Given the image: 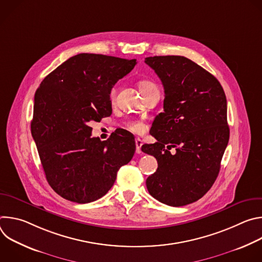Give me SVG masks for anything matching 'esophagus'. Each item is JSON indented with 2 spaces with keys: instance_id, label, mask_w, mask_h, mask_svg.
Instances as JSON below:
<instances>
[{
  "instance_id": "obj_1",
  "label": "esophagus",
  "mask_w": 262,
  "mask_h": 262,
  "mask_svg": "<svg viewBox=\"0 0 262 262\" xmlns=\"http://www.w3.org/2000/svg\"><path fill=\"white\" fill-rule=\"evenodd\" d=\"M142 145H143L142 140H141L140 138H137V139H136V152H137L138 155H140V154L142 152V150H141Z\"/></svg>"
}]
</instances>
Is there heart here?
Masks as SVG:
<instances>
[{
	"label": "heart",
	"mask_w": 262,
	"mask_h": 262,
	"mask_svg": "<svg viewBox=\"0 0 262 262\" xmlns=\"http://www.w3.org/2000/svg\"><path fill=\"white\" fill-rule=\"evenodd\" d=\"M139 89L141 91V93L143 94V96H145L147 93H149L150 91L155 90V89H158V87L156 86V84H154L152 82L150 81H141L139 83ZM116 93H117V90L116 88H112L110 90V99L112 101H114L115 98H116ZM125 127L135 133V134H141L145 130V124L142 122V121H139V120H136V119H130V120H127L125 122Z\"/></svg>",
	"instance_id": "b5f03b06"
}]
</instances>
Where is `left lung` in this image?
<instances>
[{
    "label": "left lung",
    "instance_id": "8db88e82",
    "mask_svg": "<svg viewBox=\"0 0 262 262\" xmlns=\"http://www.w3.org/2000/svg\"><path fill=\"white\" fill-rule=\"evenodd\" d=\"M145 63L165 90L164 112L151 127L158 142L142 146L159 165L147 190L162 203L183 206L202 198L220 172L229 141L226 95L211 73L185 57H147Z\"/></svg>",
    "mask_w": 262,
    "mask_h": 262
}]
</instances>
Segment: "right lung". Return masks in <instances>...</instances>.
Returning a JSON list of instances; mask_svg holds the SVG:
<instances>
[{
	"label": "right lung",
	"mask_w": 262,
	"mask_h": 262,
	"mask_svg": "<svg viewBox=\"0 0 262 262\" xmlns=\"http://www.w3.org/2000/svg\"><path fill=\"white\" fill-rule=\"evenodd\" d=\"M136 64V59L79 54L36 90L32 137L49 184L64 199L84 204L101 198L133 159L136 145L126 130L101 142L91 137L90 123L112 114L110 90Z\"/></svg>",
	"instance_id": "obj_1"
}]
</instances>
